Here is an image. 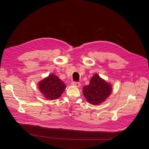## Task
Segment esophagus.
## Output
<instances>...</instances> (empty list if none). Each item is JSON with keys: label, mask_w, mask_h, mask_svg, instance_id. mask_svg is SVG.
Here are the masks:
<instances>
[{"label": "esophagus", "mask_w": 149, "mask_h": 149, "mask_svg": "<svg viewBox=\"0 0 149 149\" xmlns=\"http://www.w3.org/2000/svg\"><path fill=\"white\" fill-rule=\"evenodd\" d=\"M71 85H72V86H75V87H79L81 86V84H80V82H79L72 81V82H71Z\"/></svg>", "instance_id": "34e87169"}]
</instances>
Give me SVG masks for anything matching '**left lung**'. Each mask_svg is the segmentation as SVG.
I'll return each mask as SVG.
<instances>
[{
  "label": "left lung",
  "mask_w": 149,
  "mask_h": 149,
  "mask_svg": "<svg viewBox=\"0 0 149 149\" xmlns=\"http://www.w3.org/2000/svg\"><path fill=\"white\" fill-rule=\"evenodd\" d=\"M112 91L110 84L95 74L88 86L83 87V94L87 101L93 105H98L104 102Z\"/></svg>",
  "instance_id": "obj_1"
}]
</instances>
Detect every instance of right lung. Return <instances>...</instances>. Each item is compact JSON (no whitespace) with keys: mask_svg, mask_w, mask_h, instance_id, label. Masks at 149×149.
Instances as JSON below:
<instances>
[{"mask_svg":"<svg viewBox=\"0 0 149 149\" xmlns=\"http://www.w3.org/2000/svg\"><path fill=\"white\" fill-rule=\"evenodd\" d=\"M40 92L49 100L58 98L64 91L66 86L58 77L51 74L39 82Z\"/></svg>","mask_w":149,"mask_h":149,"instance_id":"right-lung-1","label":"right lung"}]
</instances>
